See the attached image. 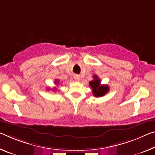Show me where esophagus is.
<instances>
[{
	"instance_id": "esophagus-1",
	"label": "esophagus",
	"mask_w": 155,
	"mask_h": 155,
	"mask_svg": "<svg viewBox=\"0 0 155 155\" xmlns=\"http://www.w3.org/2000/svg\"><path fill=\"white\" fill-rule=\"evenodd\" d=\"M74 78V80L76 81H80V77L78 75H75Z\"/></svg>"
}]
</instances>
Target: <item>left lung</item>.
<instances>
[{"mask_svg": "<svg viewBox=\"0 0 155 155\" xmlns=\"http://www.w3.org/2000/svg\"><path fill=\"white\" fill-rule=\"evenodd\" d=\"M92 81H90L89 85L92 89V93L95 97H101L107 94L109 91V87L107 85H101V81L97 75L93 76Z\"/></svg>", "mask_w": 155, "mask_h": 155, "instance_id": "8db88e82", "label": "left lung"}]
</instances>
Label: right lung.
<instances>
[{
    "label": "right lung",
    "instance_id": "add662e5",
    "mask_svg": "<svg viewBox=\"0 0 155 155\" xmlns=\"http://www.w3.org/2000/svg\"><path fill=\"white\" fill-rule=\"evenodd\" d=\"M55 83H57V85H58V80H55ZM53 90L54 91H55V90H56V87H54L53 89Z\"/></svg>",
    "mask_w": 155,
    "mask_h": 155
}]
</instances>
